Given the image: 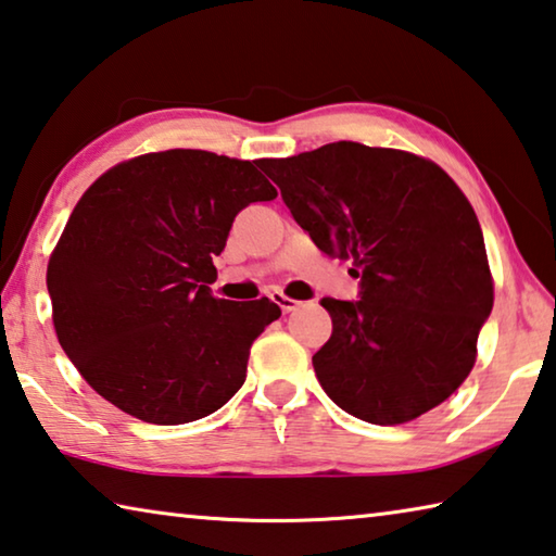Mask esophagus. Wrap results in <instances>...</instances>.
I'll return each mask as SVG.
<instances>
[{
    "mask_svg": "<svg viewBox=\"0 0 556 556\" xmlns=\"http://www.w3.org/2000/svg\"><path fill=\"white\" fill-rule=\"evenodd\" d=\"M271 302H275L281 312L285 314H289V312H294L299 304L302 302H296V299H292V296H287L285 292H271Z\"/></svg>",
    "mask_w": 556,
    "mask_h": 556,
    "instance_id": "esophagus-1",
    "label": "esophagus"
}]
</instances>
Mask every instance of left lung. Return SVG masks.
<instances>
[{
  "label": "left lung",
  "instance_id": "8db88e82",
  "mask_svg": "<svg viewBox=\"0 0 556 556\" xmlns=\"http://www.w3.org/2000/svg\"><path fill=\"white\" fill-rule=\"evenodd\" d=\"M262 167L314 244L361 277L358 302L321 299L333 331L312 364L326 395L374 426L451 399L495 302L478 215L451 175L351 140Z\"/></svg>",
  "mask_w": 556,
  "mask_h": 556
}]
</instances>
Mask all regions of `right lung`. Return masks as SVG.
Listing matches in <instances>:
<instances>
[{
  "mask_svg": "<svg viewBox=\"0 0 556 556\" xmlns=\"http://www.w3.org/2000/svg\"><path fill=\"white\" fill-rule=\"evenodd\" d=\"M262 163L146 153L76 202L47 267L51 319L86 383L128 416L180 426L223 408L254 339L281 316L267 296L210 292L235 215L277 198Z\"/></svg>",
  "mask_w": 556,
  "mask_h": 556,
  "instance_id": "obj_1",
  "label": "right lung"
}]
</instances>
